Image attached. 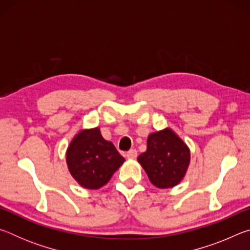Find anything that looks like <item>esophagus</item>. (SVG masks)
Masks as SVG:
<instances>
[{"label":"esophagus","instance_id":"esophagus-1","mask_svg":"<svg viewBox=\"0 0 250 250\" xmlns=\"http://www.w3.org/2000/svg\"><path fill=\"white\" fill-rule=\"evenodd\" d=\"M125 155H126V158H128V159L133 160V159L137 158V151H135V150H130V151L126 152Z\"/></svg>","mask_w":250,"mask_h":250}]
</instances>
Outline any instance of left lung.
Wrapping results in <instances>:
<instances>
[{
  "label": "left lung",
  "instance_id": "8db88e82",
  "mask_svg": "<svg viewBox=\"0 0 250 250\" xmlns=\"http://www.w3.org/2000/svg\"><path fill=\"white\" fill-rule=\"evenodd\" d=\"M152 184L158 188L179 185L188 172L191 151L188 145L171 128L150 133L146 151L138 156Z\"/></svg>",
  "mask_w": 250,
  "mask_h": 250
}]
</instances>
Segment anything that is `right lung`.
<instances>
[{
    "label": "right lung",
    "mask_w": 250,
    "mask_h": 250,
    "mask_svg": "<svg viewBox=\"0 0 250 250\" xmlns=\"http://www.w3.org/2000/svg\"><path fill=\"white\" fill-rule=\"evenodd\" d=\"M125 161L113 143L104 140L98 126L79 130L66 150L70 175L88 189H98L107 184Z\"/></svg>",
    "instance_id": "right-lung-1"
}]
</instances>
